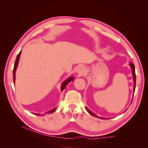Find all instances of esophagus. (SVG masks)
Listing matches in <instances>:
<instances>
[{
	"label": "esophagus",
	"mask_w": 148,
	"mask_h": 148,
	"mask_svg": "<svg viewBox=\"0 0 148 148\" xmlns=\"http://www.w3.org/2000/svg\"><path fill=\"white\" fill-rule=\"evenodd\" d=\"M76 72L78 73V77H82L85 73V69L84 67L82 65H79L76 69Z\"/></svg>",
	"instance_id": "34e87169"
}]
</instances>
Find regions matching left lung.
<instances>
[{
    "label": "left lung",
    "mask_w": 148,
    "mask_h": 148,
    "mask_svg": "<svg viewBox=\"0 0 148 148\" xmlns=\"http://www.w3.org/2000/svg\"><path fill=\"white\" fill-rule=\"evenodd\" d=\"M130 66H131V68L132 69V70H133V73H132V74H133V81H134V86H133V89H134V91L135 90V87H136V74H135V65H134V64H133V63H131L130 62ZM86 110L91 115H92V116H95V117H97V116H96V115L95 114H94L93 112H92L91 111H90L89 110L87 107H86Z\"/></svg>",
    "instance_id": "obj_1"
}]
</instances>
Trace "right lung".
Wrapping results in <instances>:
<instances>
[{
    "instance_id": "right-lung-1",
    "label": "right lung",
    "mask_w": 148,
    "mask_h": 148,
    "mask_svg": "<svg viewBox=\"0 0 148 148\" xmlns=\"http://www.w3.org/2000/svg\"><path fill=\"white\" fill-rule=\"evenodd\" d=\"M20 55H21V52H20V53H18V54L17 55V56H16V60H15V64H14V68H13V83H15V71H16V67H17V66H18V61H19V59H20ZM74 79V78H73V77H70L68 79H66V81H65L64 83H63V84H62V87H61V90L62 91H63L64 89H65V88L66 87V84H69V83H70L71 81H72V80H73ZM55 110H56V108L55 109H52V110H50V111H49V112H46L45 114H51V113H53V112H55ZM36 115H38V116H39V115H41V114H35Z\"/></svg>"
}]
</instances>
